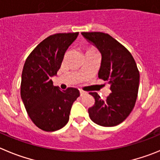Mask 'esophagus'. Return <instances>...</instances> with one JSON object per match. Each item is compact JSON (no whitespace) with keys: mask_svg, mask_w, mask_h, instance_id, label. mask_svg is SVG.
I'll return each instance as SVG.
<instances>
[{"mask_svg":"<svg viewBox=\"0 0 160 160\" xmlns=\"http://www.w3.org/2000/svg\"><path fill=\"white\" fill-rule=\"evenodd\" d=\"M80 96H82V95H85V94H86V92H83V90H80Z\"/></svg>","mask_w":160,"mask_h":160,"instance_id":"esophagus-1","label":"esophagus"}]
</instances>
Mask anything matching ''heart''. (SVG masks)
Here are the masks:
<instances>
[{
    "instance_id": "1",
    "label": "heart",
    "mask_w": 160,
    "mask_h": 160,
    "mask_svg": "<svg viewBox=\"0 0 160 160\" xmlns=\"http://www.w3.org/2000/svg\"><path fill=\"white\" fill-rule=\"evenodd\" d=\"M89 50H95V49H93V48H90V49H88L87 51H89Z\"/></svg>"
}]
</instances>
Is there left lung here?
I'll list each match as a JSON object with an SVG mask.
<instances>
[{
  "mask_svg": "<svg viewBox=\"0 0 160 160\" xmlns=\"http://www.w3.org/2000/svg\"><path fill=\"white\" fill-rule=\"evenodd\" d=\"M102 55L98 78L110 84L111 93L102 99L96 92H90L95 104L88 109L89 117L97 125L111 127L122 123L135 106L140 73L130 52L108 34L82 32Z\"/></svg>",
  "mask_w": 160,
  "mask_h": 160,
  "instance_id": "obj_1",
  "label": "left lung"
}]
</instances>
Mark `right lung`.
<instances>
[{
  "mask_svg": "<svg viewBox=\"0 0 160 160\" xmlns=\"http://www.w3.org/2000/svg\"><path fill=\"white\" fill-rule=\"evenodd\" d=\"M79 32L58 33L45 38L27 58L22 72L20 95L28 114L42 130L53 132L68 123L78 89L61 91L51 77L61 68L68 46Z\"/></svg>",
  "mask_w": 160,
  "mask_h": 160,
  "instance_id": "right-lung-1",
  "label": "right lung"
}]
</instances>
